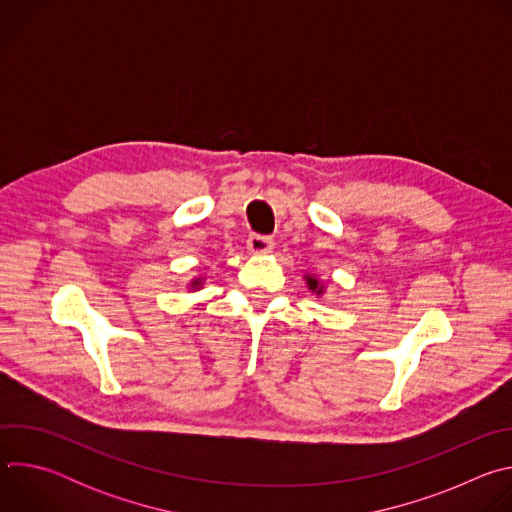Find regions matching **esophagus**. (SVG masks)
Segmentation results:
<instances>
[{"mask_svg": "<svg viewBox=\"0 0 512 512\" xmlns=\"http://www.w3.org/2000/svg\"><path fill=\"white\" fill-rule=\"evenodd\" d=\"M247 247L251 253H267L273 249V239L269 235H251L247 239Z\"/></svg>", "mask_w": 512, "mask_h": 512, "instance_id": "1", "label": "esophagus"}]
</instances>
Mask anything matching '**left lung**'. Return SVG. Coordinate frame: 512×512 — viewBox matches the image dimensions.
<instances>
[{"label": "left lung", "mask_w": 512, "mask_h": 512, "mask_svg": "<svg viewBox=\"0 0 512 512\" xmlns=\"http://www.w3.org/2000/svg\"><path fill=\"white\" fill-rule=\"evenodd\" d=\"M308 285H310V289H316L318 294L322 291V287H318V279H314V277H308Z\"/></svg>", "instance_id": "left-lung-1"}]
</instances>
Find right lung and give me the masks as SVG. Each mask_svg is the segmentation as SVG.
<instances>
[{
	"label": "right lung",
	"mask_w": 512,
	"mask_h": 512,
	"mask_svg": "<svg viewBox=\"0 0 512 512\" xmlns=\"http://www.w3.org/2000/svg\"><path fill=\"white\" fill-rule=\"evenodd\" d=\"M196 283H200V281H198V279H196V281H194V285H196Z\"/></svg>",
	"instance_id": "add662e5"
}]
</instances>
